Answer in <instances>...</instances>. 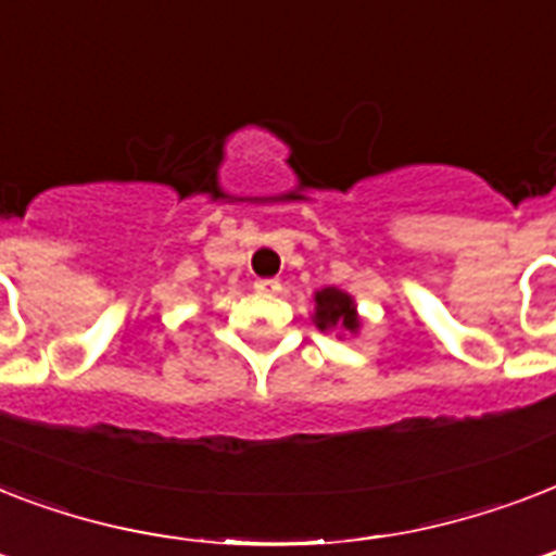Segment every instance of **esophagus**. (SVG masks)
<instances>
[{
	"instance_id": "esophagus-1",
	"label": "esophagus",
	"mask_w": 556,
	"mask_h": 556,
	"mask_svg": "<svg viewBox=\"0 0 556 556\" xmlns=\"http://www.w3.org/2000/svg\"><path fill=\"white\" fill-rule=\"evenodd\" d=\"M253 288H256V294L270 296V294H277L279 288H282V282H279V279H256V282H253Z\"/></svg>"
}]
</instances>
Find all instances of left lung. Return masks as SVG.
<instances>
[{
	"label": "left lung",
	"instance_id": "8db88e82",
	"mask_svg": "<svg viewBox=\"0 0 556 556\" xmlns=\"http://www.w3.org/2000/svg\"><path fill=\"white\" fill-rule=\"evenodd\" d=\"M314 303H317V326L323 331L331 329V326H343L349 331L357 329L355 303L349 294H343L338 288H323L314 296Z\"/></svg>",
	"mask_w": 556,
	"mask_h": 556
}]
</instances>
